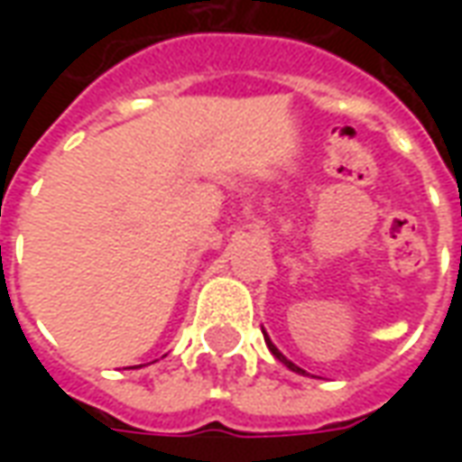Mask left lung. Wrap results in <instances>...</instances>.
Returning a JSON list of instances; mask_svg holds the SVG:
<instances>
[{
  "label": "left lung",
  "mask_w": 462,
  "mask_h": 462,
  "mask_svg": "<svg viewBox=\"0 0 462 462\" xmlns=\"http://www.w3.org/2000/svg\"><path fill=\"white\" fill-rule=\"evenodd\" d=\"M262 334H264V341H267V346H270V351H272V354H274V358H280L282 364H284V366L290 368V371H294V374H301V376H304V374H307V371H304V368H300V366H297V364H291L290 358L284 356V354H282L280 348H277V346H274V344H272V339H270V337H267V331L262 329Z\"/></svg>",
  "instance_id": "8db88e82"
}]
</instances>
